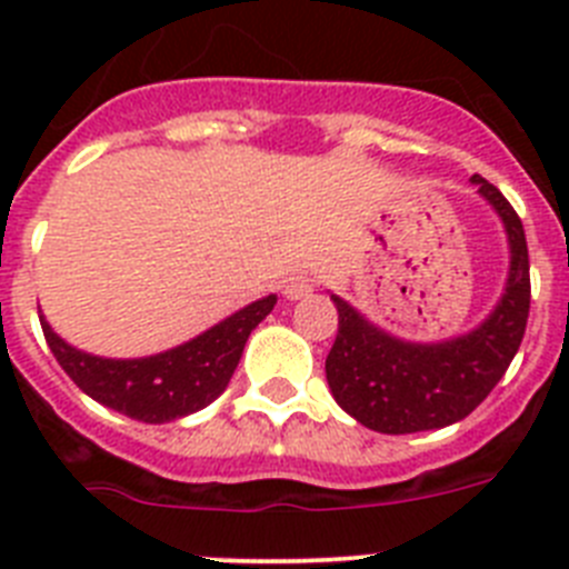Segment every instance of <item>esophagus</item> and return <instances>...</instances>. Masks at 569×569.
I'll return each mask as SVG.
<instances>
[{"instance_id":"1","label":"esophagus","mask_w":569,"mask_h":569,"mask_svg":"<svg viewBox=\"0 0 569 569\" xmlns=\"http://www.w3.org/2000/svg\"><path fill=\"white\" fill-rule=\"evenodd\" d=\"M313 288H316L313 276L301 270V273H293L288 281H284V296H288V299H305L308 293H313Z\"/></svg>"}]
</instances>
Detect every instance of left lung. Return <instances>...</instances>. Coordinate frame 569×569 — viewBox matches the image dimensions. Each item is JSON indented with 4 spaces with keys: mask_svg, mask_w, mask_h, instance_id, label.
Masks as SVG:
<instances>
[{
    "mask_svg": "<svg viewBox=\"0 0 569 569\" xmlns=\"http://www.w3.org/2000/svg\"><path fill=\"white\" fill-rule=\"evenodd\" d=\"M496 208L510 239V276L501 301L479 328L439 345H413L387 336L333 296L339 333L325 370L341 410L376 433H421L470 416L519 353L530 316V256L525 228L501 190L472 176Z\"/></svg>",
    "mask_w": 569,
    "mask_h": 569,
    "instance_id": "8db88e82",
    "label": "left lung"
}]
</instances>
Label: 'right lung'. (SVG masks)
<instances>
[{
	"instance_id": "right-lung-1",
	"label": "right lung",
	"mask_w": 569,
	"mask_h": 569,
	"mask_svg": "<svg viewBox=\"0 0 569 569\" xmlns=\"http://www.w3.org/2000/svg\"><path fill=\"white\" fill-rule=\"evenodd\" d=\"M273 305L276 296H264L202 336L148 359H102L82 353L59 339L44 316H39V321L50 353L57 356L82 393L136 421L164 425L202 410L224 393L244 341Z\"/></svg>"
}]
</instances>
